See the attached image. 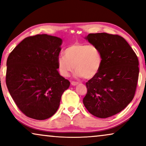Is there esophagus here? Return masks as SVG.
Returning a JSON list of instances; mask_svg holds the SVG:
<instances>
[{"label": "esophagus", "instance_id": "obj_1", "mask_svg": "<svg viewBox=\"0 0 146 146\" xmlns=\"http://www.w3.org/2000/svg\"><path fill=\"white\" fill-rule=\"evenodd\" d=\"M71 84L72 86H76L78 84V82H71Z\"/></svg>", "mask_w": 146, "mask_h": 146}]
</instances>
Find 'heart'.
<instances>
[{
    "mask_svg": "<svg viewBox=\"0 0 146 146\" xmlns=\"http://www.w3.org/2000/svg\"><path fill=\"white\" fill-rule=\"evenodd\" d=\"M103 57L96 46L83 43L73 44L64 50V56L57 59L58 70L62 76L68 77L74 68L78 77L90 79L100 70Z\"/></svg>",
    "mask_w": 146,
    "mask_h": 146,
    "instance_id": "obj_1",
    "label": "heart"
}]
</instances>
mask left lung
Here are the masks:
<instances>
[{"instance_id":"8db88e82","label":"left lung","mask_w":146,"mask_h":146,"mask_svg":"<svg viewBox=\"0 0 146 146\" xmlns=\"http://www.w3.org/2000/svg\"><path fill=\"white\" fill-rule=\"evenodd\" d=\"M85 38L100 49L103 63L99 72L86 83L88 91L83 103L91 114L106 118L120 112L134 97L138 59L120 36L96 33Z\"/></svg>"}]
</instances>
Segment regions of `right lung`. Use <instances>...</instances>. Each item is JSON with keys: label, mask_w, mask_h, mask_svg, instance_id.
Returning <instances> with one entry per match:
<instances>
[{"label": "right lung", "mask_w": 146, "mask_h": 146, "mask_svg": "<svg viewBox=\"0 0 146 146\" xmlns=\"http://www.w3.org/2000/svg\"><path fill=\"white\" fill-rule=\"evenodd\" d=\"M62 40L48 35L26 38L10 54L6 84L18 108L38 120L56 112L70 82L58 71L57 59Z\"/></svg>", "instance_id": "obj_1"}]
</instances>
